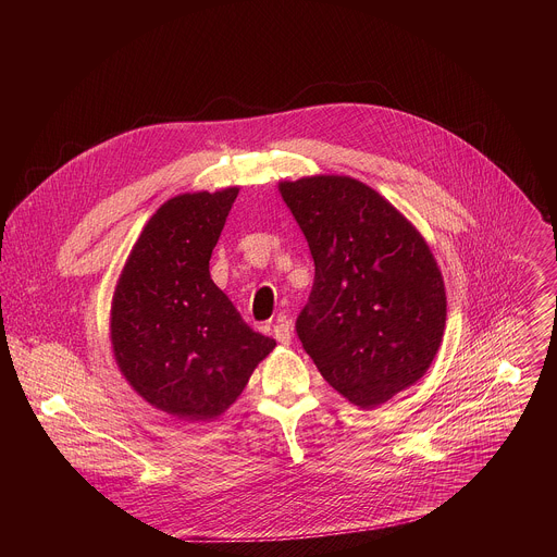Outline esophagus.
I'll return each instance as SVG.
<instances>
[{"instance_id": "obj_1", "label": "esophagus", "mask_w": 557, "mask_h": 557, "mask_svg": "<svg viewBox=\"0 0 557 557\" xmlns=\"http://www.w3.org/2000/svg\"><path fill=\"white\" fill-rule=\"evenodd\" d=\"M273 337H275L280 344L288 346V344H290V337H293V333H290V324H288V322H284V320H277V322H275V326H273Z\"/></svg>"}]
</instances>
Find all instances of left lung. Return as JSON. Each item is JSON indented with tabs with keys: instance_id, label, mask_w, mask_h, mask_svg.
<instances>
[{
	"instance_id": "1",
	"label": "left lung",
	"mask_w": 557,
	"mask_h": 557,
	"mask_svg": "<svg viewBox=\"0 0 557 557\" xmlns=\"http://www.w3.org/2000/svg\"><path fill=\"white\" fill-rule=\"evenodd\" d=\"M314 262L295 331L317 370L372 410L434 361L447 314L443 275L423 235L348 176L280 183Z\"/></svg>"
}]
</instances>
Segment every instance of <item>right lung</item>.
Here are the masks:
<instances>
[{
    "instance_id": "add662e5",
    "label": "right lung",
    "mask_w": 557,
    "mask_h": 557,
    "mask_svg": "<svg viewBox=\"0 0 557 557\" xmlns=\"http://www.w3.org/2000/svg\"><path fill=\"white\" fill-rule=\"evenodd\" d=\"M237 187L168 200L145 224L119 277L114 359L143 399L181 421L220 417L275 339L245 324L209 275Z\"/></svg>"
}]
</instances>
